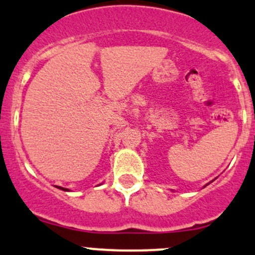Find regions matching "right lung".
Segmentation results:
<instances>
[{"mask_svg":"<svg viewBox=\"0 0 255 255\" xmlns=\"http://www.w3.org/2000/svg\"><path fill=\"white\" fill-rule=\"evenodd\" d=\"M59 189H61V190H64V191H66V190H68V189H64V187H59Z\"/></svg>","mask_w":255,"mask_h":255,"instance_id":"add662e5","label":"right lung"}]
</instances>
